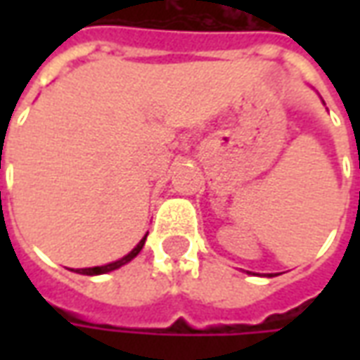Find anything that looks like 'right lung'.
Listing matches in <instances>:
<instances>
[{
	"instance_id": "add662e5",
	"label": "right lung",
	"mask_w": 360,
	"mask_h": 360,
	"mask_svg": "<svg viewBox=\"0 0 360 360\" xmlns=\"http://www.w3.org/2000/svg\"><path fill=\"white\" fill-rule=\"evenodd\" d=\"M144 241H146V237H144V239H142V241L139 243V245H136V247H134V249L131 250L127 257H123L121 260H117V262H111V264H105V266H96V268H82V270H75V271H77V274H84V276H98V274H105V271L117 270L119 266L131 262V260H133V258L136 257L139 252H141L142 247H144Z\"/></svg>"
}]
</instances>
